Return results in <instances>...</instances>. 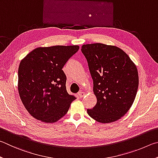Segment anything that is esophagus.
I'll return each mask as SVG.
<instances>
[{
	"label": "esophagus",
	"mask_w": 158,
	"mask_h": 158,
	"mask_svg": "<svg viewBox=\"0 0 158 158\" xmlns=\"http://www.w3.org/2000/svg\"><path fill=\"white\" fill-rule=\"evenodd\" d=\"M85 94H85V92H82V91H81V92H78V96L80 98H82Z\"/></svg>",
	"instance_id": "1"
}]
</instances>
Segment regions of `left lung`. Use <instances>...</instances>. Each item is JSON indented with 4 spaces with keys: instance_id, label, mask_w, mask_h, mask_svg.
Here are the masks:
<instances>
[{
    "instance_id": "left-lung-1",
    "label": "left lung",
    "mask_w": 158,
    "mask_h": 158,
    "mask_svg": "<svg viewBox=\"0 0 158 158\" xmlns=\"http://www.w3.org/2000/svg\"><path fill=\"white\" fill-rule=\"evenodd\" d=\"M93 79L97 103L88 109L89 117L99 123L119 119L131 108L137 94L139 76L136 65L115 46L96 43L82 45Z\"/></svg>"
}]
</instances>
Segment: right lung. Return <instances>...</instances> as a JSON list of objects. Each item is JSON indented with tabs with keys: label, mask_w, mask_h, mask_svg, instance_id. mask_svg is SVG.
Listing matches in <instances>:
<instances>
[{
	"label": "right lung",
	"mask_w": 158,
	"mask_h": 158,
	"mask_svg": "<svg viewBox=\"0 0 158 158\" xmlns=\"http://www.w3.org/2000/svg\"><path fill=\"white\" fill-rule=\"evenodd\" d=\"M79 46L38 47L21 61L18 71V91L29 114L44 123L62 118L75 99L66 88L63 66Z\"/></svg>",
	"instance_id": "add662e5"
}]
</instances>
